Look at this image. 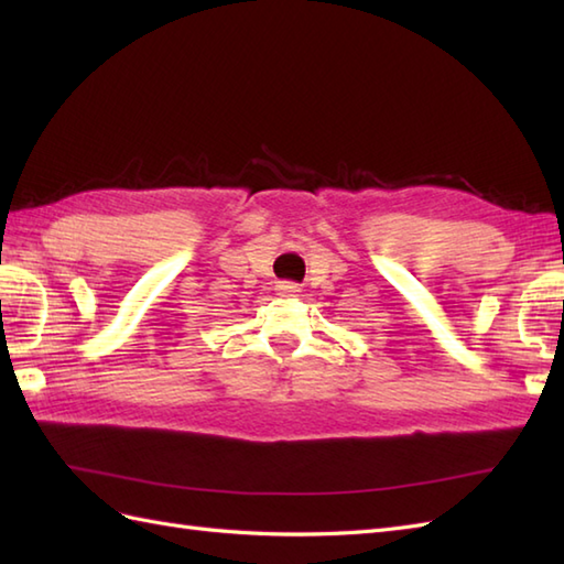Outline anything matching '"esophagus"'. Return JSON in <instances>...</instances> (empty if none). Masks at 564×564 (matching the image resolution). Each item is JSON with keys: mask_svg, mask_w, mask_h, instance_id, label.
Instances as JSON below:
<instances>
[{"mask_svg": "<svg viewBox=\"0 0 564 564\" xmlns=\"http://www.w3.org/2000/svg\"><path fill=\"white\" fill-rule=\"evenodd\" d=\"M275 291H279V295H297L301 293V285L297 283H291V281H281L279 285H275Z\"/></svg>", "mask_w": 564, "mask_h": 564, "instance_id": "34e87169", "label": "esophagus"}]
</instances>
